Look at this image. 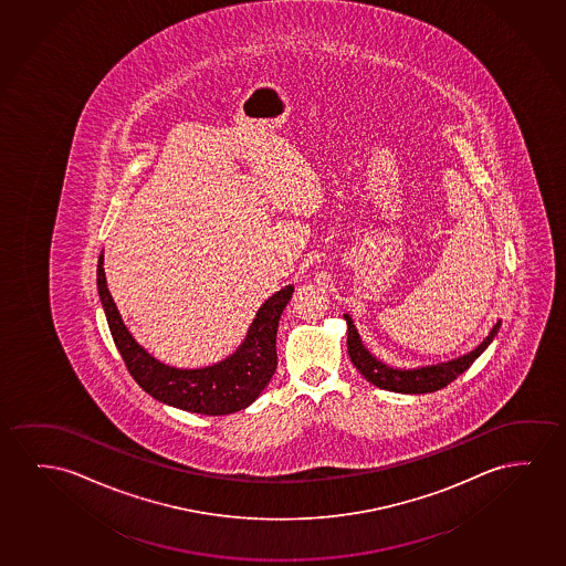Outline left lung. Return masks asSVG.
<instances>
[{
  "mask_svg": "<svg viewBox=\"0 0 566 566\" xmlns=\"http://www.w3.org/2000/svg\"><path fill=\"white\" fill-rule=\"evenodd\" d=\"M343 318L347 322V349H349L350 363L357 367L360 375L367 378L368 382L375 384L376 388L396 391V394H429V391L444 388L473 365V360L491 345L502 324L499 319L485 339L462 357L437 363V365H424V367L396 368L376 358L365 347L349 314H343Z\"/></svg>",
  "mask_w": 566,
  "mask_h": 566,
  "instance_id": "8db88e82",
  "label": "left lung"
}]
</instances>
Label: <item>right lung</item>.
I'll use <instances>...</instances> for the list:
<instances>
[{
    "instance_id": "obj_1",
    "label": "right lung",
    "mask_w": 566,
    "mask_h": 566,
    "mask_svg": "<svg viewBox=\"0 0 566 566\" xmlns=\"http://www.w3.org/2000/svg\"><path fill=\"white\" fill-rule=\"evenodd\" d=\"M96 287L111 327L112 339L116 343L129 375L160 403L178 407L190 413H234L254 403L263 388L270 384L271 376L275 375L279 318L295 293L293 285L279 289L275 295H271L258 308L244 342L240 343L232 355L216 365L201 368L170 367L153 357L149 350L136 342V337L119 316L106 285L103 252L98 255L96 265Z\"/></svg>"
}]
</instances>
